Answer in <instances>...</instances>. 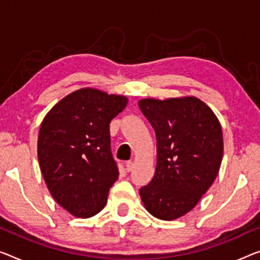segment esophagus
I'll list each match as a JSON object with an SVG mask.
<instances>
[{
	"instance_id": "34e87169",
	"label": "esophagus",
	"mask_w": 260,
	"mask_h": 260,
	"mask_svg": "<svg viewBox=\"0 0 260 260\" xmlns=\"http://www.w3.org/2000/svg\"><path fill=\"white\" fill-rule=\"evenodd\" d=\"M125 167H126L127 172H132V170H133V168H134V164L132 161H127L125 164Z\"/></svg>"
}]
</instances>
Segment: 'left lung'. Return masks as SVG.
Returning a JSON list of instances; mask_svg holds the SVG:
<instances>
[{
    "instance_id": "left-lung-1",
    "label": "left lung",
    "mask_w": 260,
    "mask_h": 260,
    "mask_svg": "<svg viewBox=\"0 0 260 260\" xmlns=\"http://www.w3.org/2000/svg\"><path fill=\"white\" fill-rule=\"evenodd\" d=\"M156 135V168L140 188L150 215L173 220L199 203L214 183L223 157V133L211 108L196 96L139 102Z\"/></svg>"
}]
</instances>
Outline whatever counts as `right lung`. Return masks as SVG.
<instances>
[{
    "instance_id": "right-lung-1",
    "label": "right lung",
    "mask_w": 260,
    "mask_h": 260,
    "mask_svg": "<svg viewBox=\"0 0 260 260\" xmlns=\"http://www.w3.org/2000/svg\"><path fill=\"white\" fill-rule=\"evenodd\" d=\"M125 95L80 88L58 102L42 121L37 154L42 175L56 202L87 218L102 211L118 180L111 153V120L125 110Z\"/></svg>"
}]
</instances>
